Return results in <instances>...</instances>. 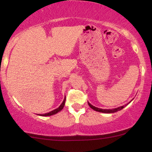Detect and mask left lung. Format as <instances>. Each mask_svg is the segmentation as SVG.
I'll return each mask as SVG.
<instances>
[{
	"label": "left lung",
	"mask_w": 152,
	"mask_h": 152,
	"mask_svg": "<svg viewBox=\"0 0 152 152\" xmlns=\"http://www.w3.org/2000/svg\"><path fill=\"white\" fill-rule=\"evenodd\" d=\"M88 104L89 105V107H90L91 109L94 110V111H98V112H102V113H115V112H117L118 111H120V110H122L123 109L124 107H125L126 105H124V106H122V107H117V108H115V109H99V108H97V107H95L94 106H93L92 104H91L90 103L88 102Z\"/></svg>",
	"instance_id": "obj_1"
}]
</instances>
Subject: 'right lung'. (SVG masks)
<instances>
[{"instance_id":"right-lung-1","label":"right lung","mask_w":152,"mask_h":152,"mask_svg":"<svg viewBox=\"0 0 152 152\" xmlns=\"http://www.w3.org/2000/svg\"><path fill=\"white\" fill-rule=\"evenodd\" d=\"M66 99V96H65V97H64V99L63 102L61 104V105H60L59 107L57 108V109L53 110V111H52L50 112H48V113H44V114H38V115H41V116H50V115H55V114L59 113V112L61 111V110L63 109V108L64 107V105H65Z\"/></svg>"}]
</instances>
